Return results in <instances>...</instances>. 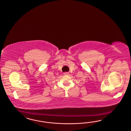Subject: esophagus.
Listing matches in <instances>:
<instances>
[{
  "label": "esophagus",
  "instance_id": "esophagus-1",
  "mask_svg": "<svg viewBox=\"0 0 131 131\" xmlns=\"http://www.w3.org/2000/svg\"><path fill=\"white\" fill-rule=\"evenodd\" d=\"M63 74H64V75H69L70 74V73H69V72H65L63 73Z\"/></svg>",
  "mask_w": 131,
  "mask_h": 131
}]
</instances>
